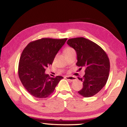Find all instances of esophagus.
<instances>
[{
	"instance_id": "esophagus-1",
	"label": "esophagus",
	"mask_w": 127,
	"mask_h": 127,
	"mask_svg": "<svg viewBox=\"0 0 127 127\" xmlns=\"http://www.w3.org/2000/svg\"><path fill=\"white\" fill-rule=\"evenodd\" d=\"M65 79L71 81V82H73V81H74L77 79L75 77H73V76H66L65 77Z\"/></svg>"
}]
</instances>
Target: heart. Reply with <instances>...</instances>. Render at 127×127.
Wrapping results in <instances>:
<instances>
[{
	"mask_svg": "<svg viewBox=\"0 0 127 127\" xmlns=\"http://www.w3.org/2000/svg\"><path fill=\"white\" fill-rule=\"evenodd\" d=\"M73 52H75L74 50L72 48L69 47H66L65 50H64V54L66 55V54L69 53Z\"/></svg>",
	"mask_w": 127,
	"mask_h": 127,
	"instance_id": "1",
	"label": "heart"
}]
</instances>
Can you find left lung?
<instances>
[{"mask_svg":"<svg viewBox=\"0 0 127 127\" xmlns=\"http://www.w3.org/2000/svg\"><path fill=\"white\" fill-rule=\"evenodd\" d=\"M67 44L76 52V65L86 68L83 77H78L83 82V88L78 93L84 97L94 96L106 85L109 78L110 61L107 55L99 45L83 37L68 39Z\"/></svg>","mask_w":127,"mask_h":127,"instance_id":"8db88e82","label":"left lung"}]
</instances>
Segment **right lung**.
Segmentation results:
<instances>
[{
	"mask_svg": "<svg viewBox=\"0 0 127 127\" xmlns=\"http://www.w3.org/2000/svg\"><path fill=\"white\" fill-rule=\"evenodd\" d=\"M66 39L42 38L30 42L23 50L18 65V76L23 86L32 96L48 97L64 78L50 77L45 71L48 66L52 65Z\"/></svg>",
	"mask_w": 127,
	"mask_h": 127,
	"instance_id": "add662e5",
	"label": "right lung"
}]
</instances>
